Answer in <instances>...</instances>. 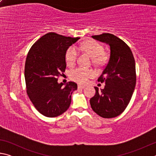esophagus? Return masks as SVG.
Here are the masks:
<instances>
[{
  "label": "esophagus",
  "instance_id": "34e87169",
  "mask_svg": "<svg viewBox=\"0 0 156 156\" xmlns=\"http://www.w3.org/2000/svg\"><path fill=\"white\" fill-rule=\"evenodd\" d=\"M85 87H86L85 85H81V84H79V85H78V89H84Z\"/></svg>",
  "mask_w": 156,
  "mask_h": 156
}]
</instances>
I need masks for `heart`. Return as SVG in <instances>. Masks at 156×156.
Returning a JSON list of instances; mask_svg holds the SVG:
<instances>
[{"label":"heart","mask_w":156,"mask_h":156,"mask_svg":"<svg viewBox=\"0 0 156 156\" xmlns=\"http://www.w3.org/2000/svg\"><path fill=\"white\" fill-rule=\"evenodd\" d=\"M78 49L89 54L95 64H103L107 60L104 54V48L102 45L94 41H87L78 47ZM78 56V51L74 46L69 47L65 54V60L69 66L75 64ZM94 75V71L91 69L77 67L70 72L69 76L72 80L78 83H85L89 78Z\"/></svg>","instance_id":"1"}]
</instances>
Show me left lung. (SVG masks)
Listing matches in <instances>:
<instances>
[{
  "mask_svg": "<svg viewBox=\"0 0 156 156\" xmlns=\"http://www.w3.org/2000/svg\"><path fill=\"white\" fill-rule=\"evenodd\" d=\"M92 38L110 47V58L101 76L98 79L105 83L103 89L90 99L95 113L104 118H112L121 114L127 107L136 83V63L131 50L125 42L109 33L92 36Z\"/></svg>",
  "mask_w": 156,
  "mask_h": 156,
  "instance_id": "8db88e82",
  "label": "left lung"
}]
</instances>
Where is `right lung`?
I'll return each instance as SVG.
<instances>
[{
    "instance_id": "add662e5",
    "label": "right lung",
    "mask_w": 156,
    "mask_h": 156,
    "mask_svg": "<svg viewBox=\"0 0 156 156\" xmlns=\"http://www.w3.org/2000/svg\"><path fill=\"white\" fill-rule=\"evenodd\" d=\"M80 38L54 32L46 34L28 52L25 66L27 94L34 106L46 117H56L69 107L77 84L69 82L64 86L58 78L65 72V54Z\"/></svg>"
}]
</instances>
